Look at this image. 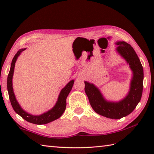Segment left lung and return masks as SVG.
<instances>
[{"label": "left lung", "instance_id": "left-lung-1", "mask_svg": "<svg viewBox=\"0 0 154 154\" xmlns=\"http://www.w3.org/2000/svg\"><path fill=\"white\" fill-rule=\"evenodd\" d=\"M116 44V51L125 59L133 72L127 96L119 102H109L104 99L95 85L85 81V91L93 110L100 115L111 119H122L131 113L141 100L143 91V70L136 51L125 42H118Z\"/></svg>", "mask_w": 154, "mask_h": 154}]
</instances>
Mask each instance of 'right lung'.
<instances>
[{"instance_id":"1","label":"right lung","mask_w":154,"mask_h":154,"mask_svg":"<svg viewBox=\"0 0 154 154\" xmlns=\"http://www.w3.org/2000/svg\"><path fill=\"white\" fill-rule=\"evenodd\" d=\"M24 50H25V49H21V50L18 51L17 53L15 54L14 57H13V60L12 61L11 69H10L7 78V89L9 99L10 100H11L13 109L25 120L28 121V122L33 123L35 124H48L59 119L64 112L65 108H66V99L69 93H70L72 87H73L74 80H71L70 82H69L67 85L61 91L56 104H55V105L51 110H48V112L39 116L32 115V114L25 112L22 109L21 106H20L17 100H16L12 88V77L13 74H14L15 63L18 57L19 56V55Z\"/></svg>"}]
</instances>
